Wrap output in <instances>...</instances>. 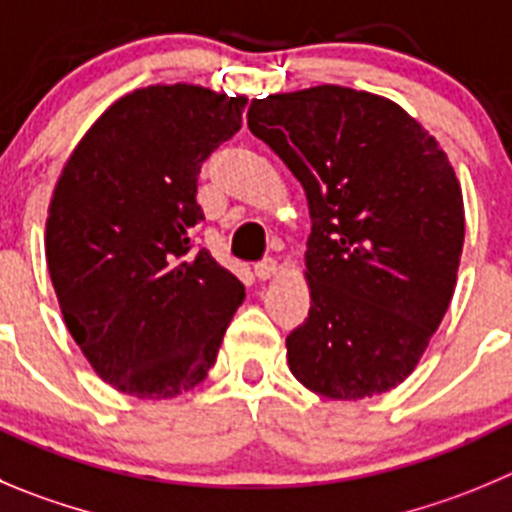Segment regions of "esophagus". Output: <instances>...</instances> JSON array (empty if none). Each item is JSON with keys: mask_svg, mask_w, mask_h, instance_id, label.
<instances>
[{"mask_svg": "<svg viewBox=\"0 0 512 512\" xmlns=\"http://www.w3.org/2000/svg\"><path fill=\"white\" fill-rule=\"evenodd\" d=\"M253 274L259 276V279H271V276L279 274V264L274 259H264L259 264H253Z\"/></svg>", "mask_w": 512, "mask_h": 512, "instance_id": "1", "label": "esophagus"}]
</instances>
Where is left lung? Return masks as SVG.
Segmentation results:
<instances>
[{
	"label": "left lung",
	"instance_id": "8db88e82",
	"mask_svg": "<svg viewBox=\"0 0 512 512\" xmlns=\"http://www.w3.org/2000/svg\"><path fill=\"white\" fill-rule=\"evenodd\" d=\"M246 118L309 201L311 309L286 337L291 374L329 399L389 392L455 291L465 211L445 150L392 100L342 85L253 100Z\"/></svg>",
	"mask_w": 512,
	"mask_h": 512
}]
</instances>
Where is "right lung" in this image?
<instances>
[{
  "label": "right lung",
  "mask_w": 512,
  "mask_h": 512,
  "mask_svg": "<svg viewBox=\"0 0 512 512\" xmlns=\"http://www.w3.org/2000/svg\"><path fill=\"white\" fill-rule=\"evenodd\" d=\"M246 97L150 85L120 97L67 160L47 216V269L72 339L105 382L168 399L206 379L241 281L193 233L198 173L241 130Z\"/></svg>",
  "instance_id": "add662e5"
}]
</instances>
